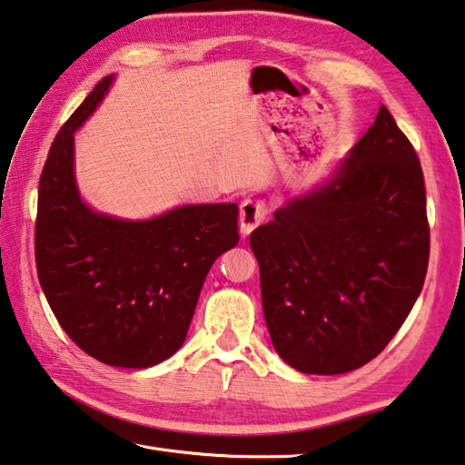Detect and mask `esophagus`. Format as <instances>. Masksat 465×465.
<instances>
[{
	"label": "esophagus",
	"mask_w": 465,
	"mask_h": 465,
	"mask_svg": "<svg viewBox=\"0 0 465 465\" xmlns=\"http://www.w3.org/2000/svg\"><path fill=\"white\" fill-rule=\"evenodd\" d=\"M269 214V204L264 201H242L241 203V231L242 234H251Z\"/></svg>",
	"instance_id": "1"
}]
</instances>
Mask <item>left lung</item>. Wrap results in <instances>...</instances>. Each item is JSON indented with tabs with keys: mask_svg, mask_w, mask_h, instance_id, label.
Returning a JSON list of instances; mask_svg holds the SVG:
<instances>
[{
	"mask_svg": "<svg viewBox=\"0 0 465 465\" xmlns=\"http://www.w3.org/2000/svg\"><path fill=\"white\" fill-rule=\"evenodd\" d=\"M277 353L337 375L383 351L418 301L430 223L418 153L383 104L321 191L251 232Z\"/></svg>",
	"mask_w": 465,
	"mask_h": 465,
	"instance_id": "1",
	"label": "left lung"
}]
</instances>
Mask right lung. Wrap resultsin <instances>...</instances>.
I'll return each mask as SVG.
<instances>
[{
    "mask_svg": "<svg viewBox=\"0 0 465 465\" xmlns=\"http://www.w3.org/2000/svg\"><path fill=\"white\" fill-rule=\"evenodd\" d=\"M96 84L55 134L40 176L35 267L55 319L98 361L144 369L184 343L213 262L239 242V206L193 204L118 221L82 203L74 132L104 98Z\"/></svg>",
    "mask_w": 465,
    "mask_h": 465,
    "instance_id": "1",
    "label": "right lung"
}]
</instances>
